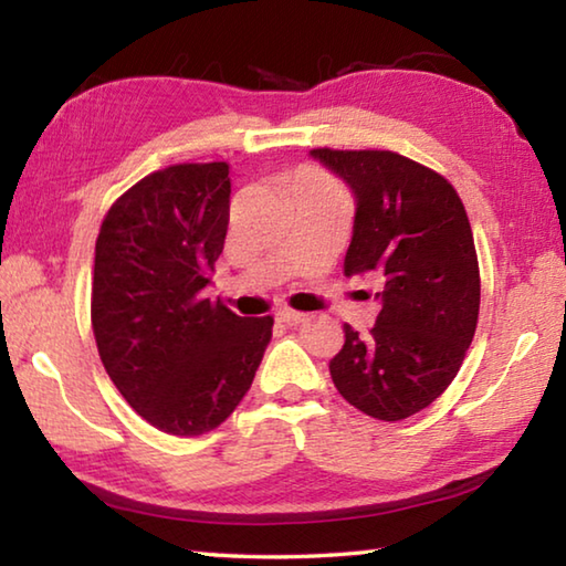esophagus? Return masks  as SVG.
Instances as JSON below:
<instances>
[{"instance_id":"34e87169","label":"esophagus","mask_w":566,"mask_h":566,"mask_svg":"<svg viewBox=\"0 0 566 566\" xmlns=\"http://www.w3.org/2000/svg\"><path fill=\"white\" fill-rule=\"evenodd\" d=\"M276 319L280 322H284V324H300V322H304L306 319V314L304 312H294V310H280L276 312Z\"/></svg>"}]
</instances>
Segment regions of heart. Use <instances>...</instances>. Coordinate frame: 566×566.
Returning a JSON list of instances; mask_svg holds the SVG:
<instances>
[{
    "instance_id": "heart-1",
    "label": "heart",
    "mask_w": 566,
    "mask_h": 566,
    "mask_svg": "<svg viewBox=\"0 0 566 566\" xmlns=\"http://www.w3.org/2000/svg\"><path fill=\"white\" fill-rule=\"evenodd\" d=\"M294 179H300V181H306V185H319V187H332L329 185V179L322 175L319 169H302L300 175H296Z\"/></svg>"
}]
</instances>
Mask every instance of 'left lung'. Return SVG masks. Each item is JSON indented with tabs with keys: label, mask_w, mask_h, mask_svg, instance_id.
<instances>
[{
	"label": "left lung",
	"mask_w": 566,
	"mask_h": 566,
	"mask_svg": "<svg viewBox=\"0 0 566 566\" xmlns=\"http://www.w3.org/2000/svg\"><path fill=\"white\" fill-rule=\"evenodd\" d=\"M357 199L344 274L381 280L369 334L344 324L329 361L339 395L364 415L399 421L452 385L479 319V262L457 189L387 149H312Z\"/></svg>",
	"instance_id": "8db88e82"
}]
</instances>
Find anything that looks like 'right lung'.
Segmentation results:
<instances>
[{
    "label": "right lung",
    "instance_id": "add662e5",
    "mask_svg": "<svg viewBox=\"0 0 566 566\" xmlns=\"http://www.w3.org/2000/svg\"><path fill=\"white\" fill-rule=\"evenodd\" d=\"M229 165L151 171L109 207L94 247L92 329L114 387L159 432L197 437L232 415L272 339L205 294L229 224Z\"/></svg>",
    "mask_w": 566,
    "mask_h": 566
}]
</instances>
